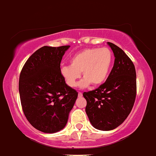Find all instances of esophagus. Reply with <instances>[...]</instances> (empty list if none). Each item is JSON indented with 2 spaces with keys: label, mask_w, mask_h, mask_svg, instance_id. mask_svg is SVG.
I'll list each match as a JSON object with an SVG mask.
<instances>
[{
  "label": "esophagus",
  "mask_w": 156,
  "mask_h": 156,
  "mask_svg": "<svg viewBox=\"0 0 156 156\" xmlns=\"http://www.w3.org/2000/svg\"><path fill=\"white\" fill-rule=\"evenodd\" d=\"M78 96H79L80 98L82 97V96H83V94L81 93V92H79V93H78Z\"/></svg>",
  "instance_id": "obj_1"
}]
</instances>
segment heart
Masks as SVG:
<instances>
[{
  "mask_svg": "<svg viewBox=\"0 0 156 156\" xmlns=\"http://www.w3.org/2000/svg\"><path fill=\"white\" fill-rule=\"evenodd\" d=\"M112 60L113 55L109 48H88L73 56L70 66L62 68V74L71 87H76L81 73L84 78L80 82L79 87L86 88L90 83L98 86L107 79Z\"/></svg>",
  "mask_w": 156,
  "mask_h": 156,
  "instance_id": "1",
  "label": "heart"
}]
</instances>
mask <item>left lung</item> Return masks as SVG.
<instances>
[{
  "instance_id": "8db88e82",
  "label": "left lung",
  "mask_w": 156,
  "mask_h": 156,
  "mask_svg": "<svg viewBox=\"0 0 156 156\" xmlns=\"http://www.w3.org/2000/svg\"><path fill=\"white\" fill-rule=\"evenodd\" d=\"M107 44L115 56L108 79L96 90L83 94L90 123L100 130H112L121 125L131 112L136 98V70L123 51L112 43Z\"/></svg>"
}]
</instances>
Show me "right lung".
Instances as JSON below:
<instances>
[{"label":"right lung","instance_id":"right-lung-1","mask_svg":"<svg viewBox=\"0 0 156 156\" xmlns=\"http://www.w3.org/2000/svg\"><path fill=\"white\" fill-rule=\"evenodd\" d=\"M70 46H44L25 63L19 90L23 112L30 124L44 133H54L66 126L78 96L66 83L60 64Z\"/></svg>","mask_w":156,"mask_h":156}]
</instances>
